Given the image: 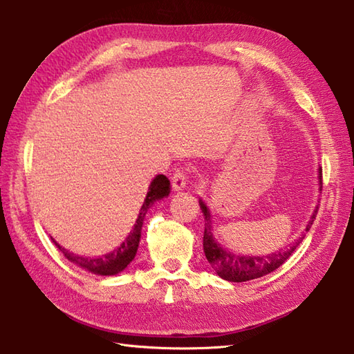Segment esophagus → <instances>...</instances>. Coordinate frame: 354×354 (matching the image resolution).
I'll return each mask as SVG.
<instances>
[{"instance_id": "34e87169", "label": "esophagus", "mask_w": 354, "mask_h": 354, "mask_svg": "<svg viewBox=\"0 0 354 354\" xmlns=\"http://www.w3.org/2000/svg\"><path fill=\"white\" fill-rule=\"evenodd\" d=\"M187 183H189V179H187V173H185L183 169H179V170H176L175 173H173V176H171V187H173V190L178 192V190L185 189Z\"/></svg>"}]
</instances>
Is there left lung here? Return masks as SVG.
I'll return each instance as SVG.
<instances>
[{
	"label": "left lung",
	"instance_id": "obj_1",
	"mask_svg": "<svg viewBox=\"0 0 354 354\" xmlns=\"http://www.w3.org/2000/svg\"><path fill=\"white\" fill-rule=\"evenodd\" d=\"M321 190H322V173H321ZM199 205L202 213L205 216V231H204V252L209 265H212L219 277L223 280L232 281V283H242V281H250L254 278H260L269 272H272L277 268H280L283 263L288 260L293 251L297 250V246L301 243L303 237L297 240L289 250L281 251L278 254H270L268 257H245V255H236L228 251H225L217 245L212 234V221H209V213L208 208L202 201H199ZM318 214V208L315 209L312 219L309 225L306 227V231H309L313 225L315 217Z\"/></svg>",
	"mask_w": 354,
	"mask_h": 354
}]
</instances>
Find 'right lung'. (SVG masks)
I'll return each mask as SVG.
<instances>
[{
	"mask_svg": "<svg viewBox=\"0 0 354 354\" xmlns=\"http://www.w3.org/2000/svg\"><path fill=\"white\" fill-rule=\"evenodd\" d=\"M169 193H170V181L164 175H158L149 187L147 196L145 199V204L141 207V212L133 230L129 232V236L126 237L124 242L120 245L117 250H114L111 254L103 255V257H99V259L79 257V255H74L73 252L64 250V248L59 246L55 240H53V242H55V245L59 248V251H61L66 259L73 263H76V265L82 268H85L86 270H91V272L99 274V275H115L118 272H122V270L133 260L135 254H137L140 237H141L142 221H145V216L147 213L149 207L152 205L155 201L169 196Z\"/></svg>",
	"mask_w": 354,
	"mask_h": 354,
	"instance_id": "add662e5",
	"label": "right lung"
}]
</instances>
